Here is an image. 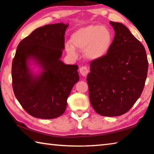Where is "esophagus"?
Listing matches in <instances>:
<instances>
[{"label": "esophagus", "instance_id": "esophagus-1", "mask_svg": "<svg viewBox=\"0 0 154 154\" xmlns=\"http://www.w3.org/2000/svg\"><path fill=\"white\" fill-rule=\"evenodd\" d=\"M79 71H80V73L82 74V76L85 77V76H86L87 74L88 73V72H89V70H88V69L86 66H83L80 68Z\"/></svg>", "mask_w": 154, "mask_h": 154}]
</instances>
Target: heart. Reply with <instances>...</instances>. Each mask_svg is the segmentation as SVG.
I'll use <instances>...</instances> for the list:
<instances>
[{
	"mask_svg": "<svg viewBox=\"0 0 154 154\" xmlns=\"http://www.w3.org/2000/svg\"><path fill=\"white\" fill-rule=\"evenodd\" d=\"M113 41V35L109 28L104 26L89 25L81 28L71 36V44L67 43L66 50L72 56H77L75 48L85 50L90 60L102 58L108 53Z\"/></svg>",
	"mask_w": 154,
	"mask_h": 154,
	"instance_id": "b5f03b06",
	"label": "heart"
}]
</instances>
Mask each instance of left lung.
I'll use <instances>...</instances> for the list:
<instances>
[{
	"instance_id": "obj_1",
	"label": "left lung",
	"mask_w": 154,
	"mask_h": 154,
	"mask_svg": "<svg viewBox=\"0 0 154 154\" xmlns=\"http://www.w3.org/2000/svg\"><path fill=\"white\" fill-rule=\"evenodd\" d=\"M115 36L102 58L90 63L87 77L90 100L103 116H122L134 105L144 88L148 60L144 46L121 23L110 22Z\"/></svg>"
}]
</instances>
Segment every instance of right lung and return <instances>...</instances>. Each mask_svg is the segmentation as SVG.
Returning <instances> with one entry per match:
<instances>
[{
  "mask_svg": "<svg viewBox=\"0 0 154 154\" xmlns=\"http://www.w3.org/2000/svg\"><path fill=\"white\" fill-rule=\"evenodd\" d=\"M68 26L58 23L36 28L17 48L11 68L13 90L23 109L34 118L54 119L63 114L79 81L77 65L60 60ZM30 59L42 67L38 76L28 67Z\"/></svg>",
  "mask_w": 154,
  "mask_h": 154,
  "instance_id": "obj_1",
  "label": "right lung"
}]
</instances>
